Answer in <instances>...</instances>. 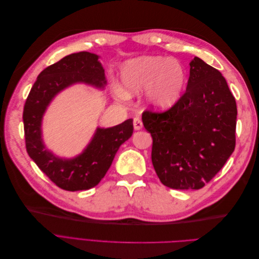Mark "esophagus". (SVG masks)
Returning a JSON list of instances; mask_svg holds the SVG:
<instances>
[{
	"label": "esophagus",
	"mask_w": 259,
	"mask_h": 259,
	"mask_svg": "<svg viewBox=\"0 0 259 259\" xmlns=\"http://www.w3.org/2000/svg\"><path fill=\"white\" fill-rule=\"evenodd\" d=\"M133 124H134V128H135L136 131H139V130L143 128V122H142V120L139 119V117H135L134 122H133Z\"/></svg>",
	"instance_id": "obj_1"
}]
</instances>
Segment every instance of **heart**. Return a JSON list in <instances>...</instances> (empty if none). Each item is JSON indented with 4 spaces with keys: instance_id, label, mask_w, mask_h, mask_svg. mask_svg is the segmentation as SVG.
Masks as SVG:
<instances>
[{
    "instance_id": "heart-1",
    "label": "heart",
    "mask_w": 259,
    "mask_h": 259,
    "mask_svg": "<svg viewBox=\"0 0 259 259\" xmlns=\"http://www.w3.org/2000/svg\"><path fill=\"white\" fill-rule=\"evenodd\" d=\"M186 81L182 64L161 56L132 59L122 69L124 95L135 96L148 90V103L158 110H166L177 103Z\"/></svg>"
}]
</instances>
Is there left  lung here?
<instances>
[{"label": "left lung", "instance_id": "1", "mask_svg": "<svg viewBox=\"0 0 259 259\" xmlns=\"http://www.w3.org/2000/svg\"><path fill=\"white\" fill-rule=\"evenodd\" d=\"M237 104L217 69L194 57L184 95L164 112L146 110L151 160L161 183L198 190L225 165L236 147Z\"/></svg>", "mask_w": 259, "mask_h": 259}]
</instances>
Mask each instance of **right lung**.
<instances>
[{"instance_id":"obj_1","label":"right lung","mask_w":259,"mask_h":259,"mask_svg":"<svg viewBox=\"0 0 259 259\" xmlns=\"http://www.w3.org/2000/svg\"><path fill=\"white\" fill-rule=\"evenodd\" d=\"M99 56L80 52L60 59L38 74L23 108L26 148L43 173L57 187L68 191L88 190L99 184L111 166L120 146L133 134V119L113 127H97L85 150L73 159H61L45 149L42 119L53 98L68 86L85 83L104 89L105 70Z\"/></svg>"}]
</instances>
